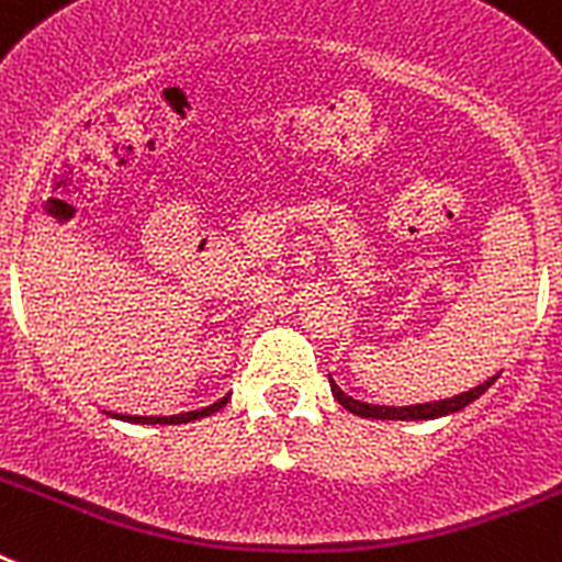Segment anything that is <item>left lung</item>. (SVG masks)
Listing matches in <instances>:
<instances>
[{
	"instance_id": "obj_1",
	"label": "left lung",
	"mask_w": 562,
	"mask_h": 562,
	"mask_svg": "<svg viewBox=\"0 0 562 562\" xmlns=\"http://www.w3.org/2000/svg\"><path fill=\"white\" fill-rule=\"evenodd\" d=\"M498 380V376H490L486 382H481V385H475V389L464 391V394H456V396H448V400H439V402H422V405H371V402H362V400H355V396H349L346 391L337 389V382L329 376V385H331V394H335V400L340 402L342 408L351 411V414L362 416V419H400V422H416V419H436V416H448V414H456V411L467 408L470 402L479 400L481 394H484L493 382Z\"/></svg>"
}]
</instances>
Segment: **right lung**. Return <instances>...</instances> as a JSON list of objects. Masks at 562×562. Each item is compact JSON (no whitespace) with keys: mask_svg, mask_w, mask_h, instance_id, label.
Here are the masks:
<instances>
[{"mask_svg":"<svg viewBox=\"0 0 562 562\" xmlns=\"http://www.w3.org/2000/svg\"><path fill=\"white\" fill-rule=\"evenodd\" d=\"M227 400H231V394H225L222 400L207 405V408L186 411V414H171V416H128V414H112V411H103V414L114 416V419H121V422H134V425H182V422H193V419H202V416L216 414L220 408H225Z\"/></svg>","mask_w":562,"mask_h":562,"instance_id":"right-lung-1","label":"right lung"}]
</instances>
